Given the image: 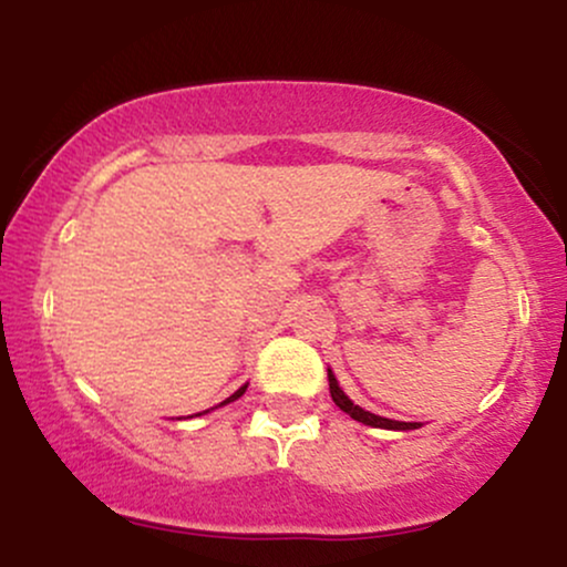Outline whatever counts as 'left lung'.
Listing matches in <instances>:
<instances>
[{
    "mask_svg": "<svg viewBox=\"0 0 567 567\" xmlns=\"http://www.w3.org/2000/svg\"><path fill=\"white\" fill-rule=\"evenodd\" d=\"M328 381H330V396H333L336 405L341 408L343 413H349L354 421H360V424H368V426H375V429H402V432H405V429H419L421 426V424H408V421H392V419H381V415H375V413H368V410L354 405V402H351L349 396L341 392V386H338L336 375L330 373V370H328Z\"/></svg>",
    "mask_w": 567,
    "mask_h": 567,
    "instance_id": "8db88e82",
    "label": "left lung"
}]
</instances>
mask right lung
<instances>
[{"instance_id": "right-lung-1", "label": "right lung", "mask_w": 567, "mask_h": 567, "mask_svg": "<svg viewBox=\"0 0 567 567\" xmlns=\"http://www.w3.org/2000/svg\"><path fill=\"white\" fill-rule=\"evenodd\" d=\"M245 389H247V386H239L237 392H234V394L229 396V400H224V402H220V405H226V402H234V400H237V396H243V394H245Z\"/></svg>"}]
</instances>
